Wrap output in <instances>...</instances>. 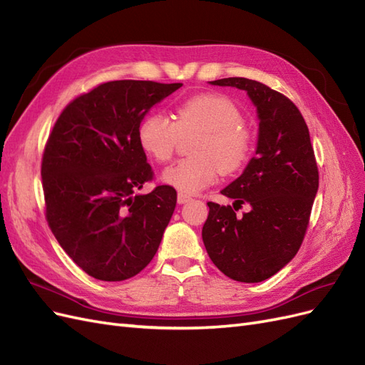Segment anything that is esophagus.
<instances>
[{"mask_svg":"<svg viewBox=\"0 0 365 365\" xmlns=\"http://www.w3.org/2000/svg\"><path fill=\"white\" fill-rule=\"evenodd\" d=\"M192 197L187 195V193H182V192H178V196H176V201H178V204H184L187 201H190Z\"/></svg>","mask_w":365,"mask_h":365,"instance_id":"obj_1","label":"esophagus"}]
</instances>
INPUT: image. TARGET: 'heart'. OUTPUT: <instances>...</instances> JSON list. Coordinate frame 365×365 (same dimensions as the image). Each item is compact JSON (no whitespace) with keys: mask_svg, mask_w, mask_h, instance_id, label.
<instances>
[{"mask_svg":"<svg viewBox=\"0 0 365 365\" xmlns=\"http://www.w3.org/2000/svg\"><path fill=\"white\" fill-rule=\"evenodd\" d=\"M200 132L193 153L169 165L163 181L182 193H197L212 185L220 173L244 169L254 149V134L242 121L239 106L220 93H202L185 98L175 108V121L161 113L141 118L140 148L155 161H169L181 137Z\"/></svg>","mask_w":365,"mask_h":365,"instance_id":"obj_1","label":"heart"}]
</instances>
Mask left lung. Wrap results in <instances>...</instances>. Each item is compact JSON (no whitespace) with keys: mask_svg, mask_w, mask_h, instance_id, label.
Listing matches in <instances>:
<instances>
[{"mask_svg":"<svg viewBox=\"0 0 365 365\" xmlns=\"http://www.w3.org/2000/svg\"><path fill=\"white\" fill-rule=\"evenodd\" d=\"M245 90L257 106L256 155L220 192L235 204H208L202 240L227 277L259 283L279 272L300 250L318 190V165L306 121L292 101L262 82L228 77L210 82ZM242 203L252 210L240 218Z\"/></svg>","mask_w":365,"mask_h":365,"instance_id":"1","label":"left lung"}]
</instances>
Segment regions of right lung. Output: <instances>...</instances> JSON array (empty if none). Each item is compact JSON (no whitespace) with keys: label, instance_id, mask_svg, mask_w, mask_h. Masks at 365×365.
Instances as JSON below:
<instances>
[{"label":"right lung","instance_id":"obj_1","mask_svg":"<svg viewBox=\"0 0 365 365\" xmlns=\"http://www.w3.org/2000/svg\"><path fill=\"white\" fill-rule=\"evenodd\" d=\"M182 83L113 81L77 96L58 117L41 176L51 233L77 267L121 282L155 256L176 205L172 185L134 195L153 180L140 148L141 118Z\"/></svg>","mask_w":365,"mask_h":365}]
</instances>
